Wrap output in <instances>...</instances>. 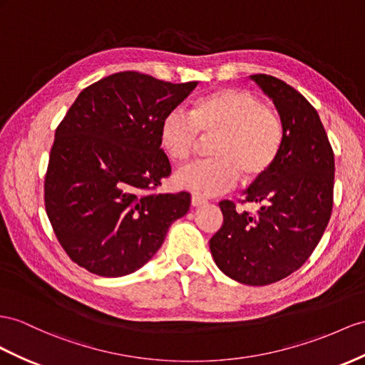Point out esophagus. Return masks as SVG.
<instances>
[{
  "label": "esophagus",
  "instance_id": "1",
  "mask_svg": "<svg viewBox=\"0 0 365 365\" xmlns=\"http://www.w3.org/2000/svg\"><path fill=\"white\" fill-rule=\"evenodd\" d=\"M205 203H207V200L199 197V195H192V197H191V205H192V207H200V205H205Z\"/></svg>",
  "mask_w": 365,
  "mask_h": 365
}]
</instances>
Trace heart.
<instances>
[{"mask_svg": "<svg viewBox=\"0 0 365 365\" xmlns=\"http://www.w3.org/2000/svg\"><path fill=\"white\" fill-rule=\"evenodd\" d=\"M202 138L211 140L208 162L185 168L175 183L199 195L235 188L242 174L253 182L264 177L280 153L284 128L276 112L253 92L222 88L200 96L191 112L174 108L160 123V143L175 163H186Z\"/></svg>", "mask_w": 365, "mask_h": 365, "instance_id": "b5f03b06", "label": "heart"}]
</instances>
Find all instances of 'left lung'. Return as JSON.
<instances>
[{
  "instance_id": "obj_1",
  "label": "left lung",
  "mask_w": 365,
  "mask_h": 365,
  "mask_svg": "<svg viewBox=\"0 0 365 365\" xmlns=\"http://www.w3.org/2000/svg\"><path fill=\"white\" fill-rule=\"evenodd\" d=\"M273 100L284 128L277 160L245 191L242 203L222 200L220 230L210 240L214 262L247 285L277 282L301 268L329 225L334 154L316 109L294 88L265 73L251 76ZM240 202V200H239Z\"/></svg>"
}]
</instances>
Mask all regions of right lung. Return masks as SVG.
<instances>
[{
	"label": "right lung",
	"instance_id": "1",
	"mask_svg": "<svg viewBox=\"0 0 365 365\" xmlns=\"http://www.w3.org/2000/svg\"><path fill=\"white\" fill-rule=\"evenodd\" d=\"M197 86L125 71L80 92L55 130L44 207L60 245L88 272L134 273L162 247L190 194H158L171 165L160 123Z\"/></svg>",
	"mask_w": 365,
	"mask_h": 365
}]
</instances>
